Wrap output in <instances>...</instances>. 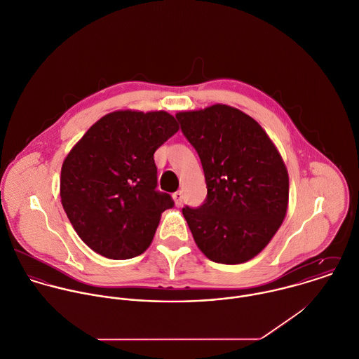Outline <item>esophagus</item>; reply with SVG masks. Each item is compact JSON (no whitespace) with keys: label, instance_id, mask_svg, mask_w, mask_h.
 Segmentation results:
<instances>
[{"label":"esophagus","instance_id":"esophagus-1","mask_svg":"<svg viewBox=\"0 0 359 359\" xmlns=\"http://www.w3.org/2000/svg\"><path fill=\"white\" fill-rule=\"evenodd\" d=\"M172 199L175 202V205L180 208L182 205V201H184V196H182V192L181 191H177L172 194Z\"/></svg>","mask_w":359,"mask_h":359}]
</instances>
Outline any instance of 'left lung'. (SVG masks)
<instances>
[{"mask_svg": "<svg viewBox=\"0 0 359 359\" xmlns=\"http://www.w3.org/2000/svg\"><path fill=\"white\" fill-rule=\"evenodd\" d=\"M175 118L201 158L208 196L182 215L199 249L213 262L243 263L280 229L288 205V172L263 128L224 104Z\"/></svg>", "mask_w": 359, "mask_h": 359, "instance_id": "8db88e82", "label": "left lung"}]
</instances>
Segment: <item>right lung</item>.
I'll return each mask as SVG.
<instances>
[{"mask_svg":"<svg viewBox=\"0 0 359 359\" xmlns=\"http://www.w3.org/2000/svg\"><path fill=\"white\" fill-rule=\"evenodd\" d=\"M165 111H116L97 121L61 168V203L81 239L109 259L143 253L174 206L157 191L154 151L178 132Z\"/></svg>","mask_w":359,"mask_h":359,"instance_id":"right-lung-1","label":"right lung"}]
</instances>
